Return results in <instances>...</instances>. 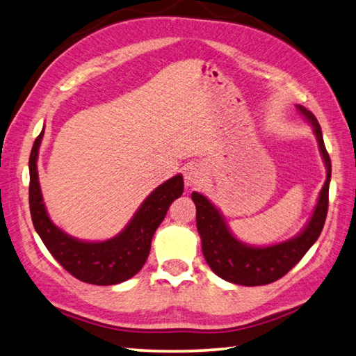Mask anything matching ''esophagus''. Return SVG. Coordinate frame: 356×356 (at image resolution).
Wrapping results in <instances>:
<instances>
[{"mask_svg": "<svg viewBox=\"0 0 356 356\" xmlns=\"http://www.w3.org/2000/svg\"><path fill=\"white\" fill-rule=\"evenodd\" d=\"M203 179H204V170L201 169L200 165L197 164L187 165V169L184 172V181L187 186H200L203 183Z\"/></svg>", "mask_w": 356, "mask_h": 356, "instance_id": "1", "label": "esophagus"}]
</instances>
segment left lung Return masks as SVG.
I'll use <instances>...</instances> for the list:
<instances>
[{
    "label": "left lung",
    "instance_id": "obj_1",
    "mask_svg": "<svg viewBox=\"0 0 356 356\" xmlns=\"http://www.w3.org/2000/svg\"><path fill=\"white\" fill-rule=\"evenodd\" d=\"M298 110L308 122H312L314 135L318 138L321 155H323L327 167V179L324 187L321 189L316 209H314L305 229L298 237L265 248L243 245L227 229L217 207L204 195L192 192V200L197 206V229L201 237L203 256L211 270L227 282L245 286L276 282L305 256V252L310 250L323 231L328 209V186H330L332 177V163L325 150L323 131H321L318 119L302 105H298Z\"/></svg>",
    "mask_w": 356,
    "mask_h": 356
}]
</instances>
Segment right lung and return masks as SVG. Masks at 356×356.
I'll use <instances>...</instances> for the list:
<instances>
[{
    "label": "right lung",
    "instance_id": "add662e5",
    "mask_svg": "<svg viewBox=\"0 0 356 356\" xmlns=\"http://www.w3.org/2000/svg\"><path fill=\"white\" fill-rule=\"evenodd\" d=\"M44 129L37 136L29 156V207L35 231L60 265L74 277L92 285H116L129 280L144 266L153 234L164 220L172 201L184 191L177 175L158 186L119 236L105 241H80L52 223L40 191L37 158Z\"/></svg>",
    "mask_w": 356,
    "mask_h": 356
}]
</instances>
